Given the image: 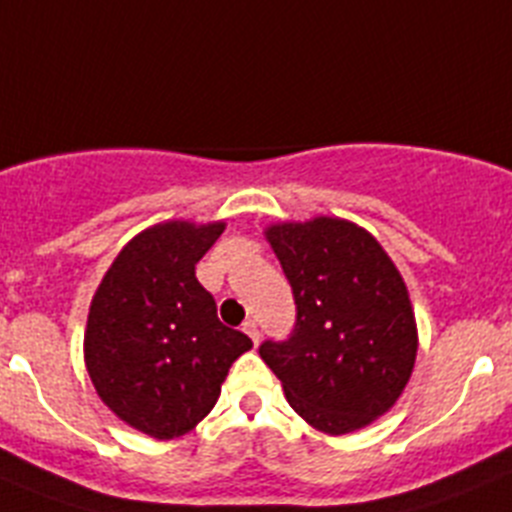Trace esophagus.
I'll list each match as a JSON object with an SVG mask.
<instances>
[{
    "instance_id": "obj_1",
    "label": "esophagus",
    "mask_w": 512,
    "mask_h": 512,
    "mask_svg": "<svg viewBox=\"0 0 512 512\" xmlns=\"http://www.w3.org/2000/svg\"><path fill=\"white\" fill-rule=\"evenodd\" d=\"M243 330H246V336L251 338V341L256 343V346H259V341H261L259 323H256V320H246V323H243Z\"/></svg>"
}]
</instances>
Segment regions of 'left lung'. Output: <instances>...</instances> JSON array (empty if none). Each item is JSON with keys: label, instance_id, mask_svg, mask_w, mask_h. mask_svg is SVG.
Returning a JSON list of instances; mask_svg holds the SVG:
<instances>
[{"label": "left lung", "instance_id": "1", "mask_svg": "<svg viewBox=\"0 0 512 512\" xmlns=\"http://www.w3.org/2000/svg\"><path fill=\"white\" fill-rule=\"evenodd\" d=\"M297 305L287 341L261 359L312 428L343 436L384 415L402 395L418 328L408 287L372 233L338 217L266 228Z\"/></svg>", "mask_w": 512, "mask_h": 512}]
</instances>
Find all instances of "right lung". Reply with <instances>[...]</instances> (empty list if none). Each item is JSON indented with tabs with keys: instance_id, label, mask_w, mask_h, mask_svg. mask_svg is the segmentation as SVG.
Instances as JSON below:
<instances>
[{
	"instance_id": "add662e5",
	"label": "right lung",
	"mask_w": 512,
	"mask_h": 512,
	"mask_svg": "<svg viewBox=\"0 0 512 512\" xmlns=\"http://www.w3.org/2000/svg\"><path fill=\"white\" fill-rule=\"evenodd\" d=\"M225 223L153 225L117 253L89 307L84 361L94 390L146 436H184L215 408L228 369L253 346L220 323L194 266Z\"/></svg>"
}]
</instances>
